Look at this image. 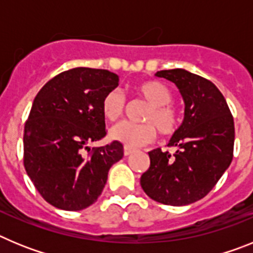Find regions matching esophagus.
Returning a JSON list of instances; mask_svg holds the SVG:
<instances>
[{
	"label": "esophagus",
	"instance_id": "34e87169",
	"mask_svg": "<svg viewBox=\"0 0 253 253\" xmlns=\"http://www.w3.org/2000/svg\"><path fill=\"white\" fill-rule=\"evenodd\" d=\"M131 153H134L133 148H129V147H124V154H125V156H130Z\"/></svg>",
	"mask_w": 253,
	"mask_h": 253
}]
</instances>
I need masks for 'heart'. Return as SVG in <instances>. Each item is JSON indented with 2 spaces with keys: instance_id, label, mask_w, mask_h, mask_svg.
<instances>
[{
  "instance_id": "1",
  "label": "heart",
  "mask_w": 253,
  "mask_h": 253,
  "mask_svg": "<svg viewBox=\"0 0 253 253\" xmlns=\"http://www.w3.org/2000/svg\"><path fill=\"white\" fill-rule=\"evenodd\" d=\"M135 91L149 107L143 115L144 124L120 123L110 130V138L123 143L129 148H138L153 142L156 138V128L163 135H171L178 125V115L171 106L172 92L166 84L160 81H144L135 87ZM125 100L119 91L107 92L101 102L102 115L109 122H116L124 113Z\"/></svg>"
}]
</instances>
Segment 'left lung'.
Masks as SVG:
<instances>
[{"instance_id": "1", "label": "left lung", "mask_w": 253, "mask_h": 253, "mask_svg": "<svg viewBox=\"0 0 253 253\" xmlns=\"http://www.w3.org/2000/svg\"><path fill=\"white\" fill-rule=\"evenodd\" d=\"M175 84L184 100V120L169 142L175 154L148 152L151 165L140 177L144 193L158 203L182 207L204 198L233 158L234 123L222 92L186 69L156 73Z\"/></svg>"}]
</instances>
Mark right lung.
Returning a JSON list of instances; mask_svg holds the SVG:
<instances>
[{
  "label": "right lung",
  "mask_w": 253,
  "mask_h": 253,
  "mask_svg": "<svg viewBox=\"0 0 253 253\" xmlns=\"http://www.w3.org/2000/svg\"><path fill=\"white\" fill-rule=\"evenodd\" d=\"M119 84L106 69L78 68L59 73L38 92L25 124L24 166L49 204L86 209L101 195L107 173L124 156L120 142L92 149L106 135L101 102Z\"/></svg>",
  "instance_id": "right-lung-1"
}]
</instances>
